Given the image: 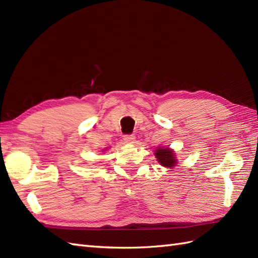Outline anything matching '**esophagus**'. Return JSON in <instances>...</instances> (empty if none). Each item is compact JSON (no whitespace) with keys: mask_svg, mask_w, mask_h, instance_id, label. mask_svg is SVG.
I'll return each instance as SVG.
<instances>
[{"mask_svg":"<svg viewBox=\"0 0 258 258\" xmlns=\"http://www.w3.org/2000/svg\"><path fill=\"white\" fill-rule=\"evenodd\" d=\"M135 135L134 134H127V135H124V141L125 143H128V144H133L135 142Z\"/></svg>","mask_w":258,"mask_h":258,"instance_id":"obj_1","label":"esophagus"}]
</instances>
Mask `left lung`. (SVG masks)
<instances>
[{"label": "left lung", "instance_id": "1", "mask_svg": "<svg viewBox=\"0 0 258 258\" xmlns=\"http://www.w3.org/2000/svg\"><path fill=\"white\" fill-rule=\"evenodd\" d=\"M155 156L157 161L161 163V165L165 167H174L175 164H176V160H175V155L172 150L160 147V149L156 150Z\"/></svg>", "mask_w": 258, "mask_h": 258}]
</instances>
